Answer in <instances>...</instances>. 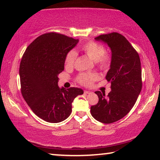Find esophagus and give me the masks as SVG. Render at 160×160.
I'll list each match as a JSON object with an SVG mask.
<instances>
[{"instance_id": "34e87169", "label": "esophagus", "mask_w": 160, "mask_h": 160, "mask_svg": "<svg viewBox=\"0 0 160 160\" xmlns=\"http://www.w3.org/2000/svg\"><path fill=\"white\" fill-rule=\"evenodd\" d=\"M92 92H90V91H88V90H85L84 91V93L85 94H90V93H91Z\"/></svg>"}]
</instances>
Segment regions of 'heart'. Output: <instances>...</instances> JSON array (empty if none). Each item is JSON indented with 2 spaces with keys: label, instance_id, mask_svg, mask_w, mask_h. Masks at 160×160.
Segmentation results:
<instances>
[{
  "label": "heart",
  "instance_id": "obj_1",
  "mask_svg": "<svg viewBox=\"0 0 160 160\" xmlns=\"http://www.w3.org/2000/svg\"><path fill=\"white\" fill-rule=\"evenodd\" d=\"M80 49L89 58L95 61L97 66L99 68L106 70L109 67L111 57L109 54L105 53V48L103 45L95 42L90 41L83 44L80 47ZM76 58V52L73 50L70 51L65 58V64L66 67H73ZM97 79H98V75L96 73H80L77 78V81L81 85L89 86Z\"/></svg>",
  "mask_w": 160,
  "mask_h": 160
}]
</instances>
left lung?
I'll list each match as a JSON object with an SVG mask.
<instances>
[{
	"instance_id": "8db88e82",
	"label": "left lung",
	"mask_w": 160,
	"mask_h": 160,
	"mask_svg": "<svg viewBox=\"0 0 160 160\" xmlns=\"http://www.w3.org/2000/svg\"><path fill=\"white\" fill-rule=\"evenodd\" d=\"M106 43L112 51L110 69L106 79L111 82L107 96L97 91L99 97L90 112L97 121L112 123L123 118L136 102L142 90V71L138 53L125 37L117 32L94 38Z\"/></svg>"
}]
</instances>
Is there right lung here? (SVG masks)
I'll list each match as a JSON object with an SVG mask.
<instances>
[{
	"label": "right lung",
	"mask_w": 160,
	"mask_h": 160,
	"mask_svg": "<svg viewBox=\"0 0 160 160\" xmlns=\"http://www.w3.org/2000/svg\"><path fill=\"white\" fill-rule=\"evenodd\" d=\"M79 42L50 32L38 37L27 48L20 66L21 92L35 114L49 123L64 121L72 112V102L83 90L58 86L67 53Z\"/></svg>",
	"instance_id": "right-lung-1"
}]
</instances>
